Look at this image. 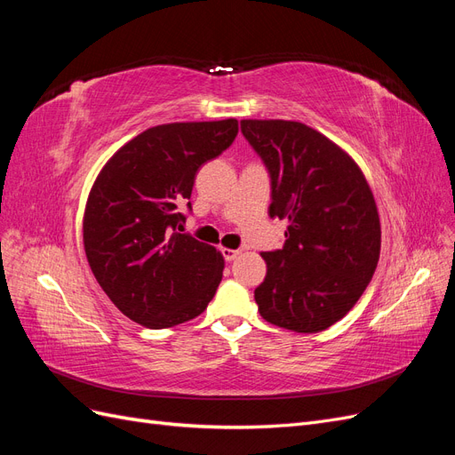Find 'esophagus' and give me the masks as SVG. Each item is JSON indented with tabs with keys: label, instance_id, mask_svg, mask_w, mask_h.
<instances>
[{
	"label": "esophagus",
	"instance_id": "obj_1",
	"mask_svg": "<svg viewBox=\"0 0 455 455\" xmlns=\"http://www.w3.org/2000/svg\"><path fill=\"white\" fill-rule=\"evenodd\" d=\"M241 254V251H233V249H222V256L226 261H233Z\"/></svg>",
	"mask_w": 455,
	"mask_h": 455
}]
</instances>
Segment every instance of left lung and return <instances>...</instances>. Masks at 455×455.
Listing matches in <instances>:
<instances>
[{
    "mask_svg": "<svg viewBox=\"0 0 455 455\" xmlns=\"http://www.w3.org/2000/svg\"><path fill=\"white\" fill-rule=\"evenodd\" d=\"M241 131L267 167L269 216L288 220L283 249L261 254L258 311L275 326L321 332L351 311L376 271L374 196L359 164L304 123L243 119Z\"/></svg>",
    "mask_w": 455,
    "mask_h": 455,
    "instance_id": "1",
    "label": "left lung"
}]
</instances>
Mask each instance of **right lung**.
Wrapping results in <instances>:
<instances>
[{"mask_svg": "<svg viewBox=\"0 0 455 455\" xmlns=\"http://www.w3.org/2000/svg\"><path fill=\"white\" fill-rule=\"evenodd\" d=\"M237 119L169 123L134 136L91 188L84 244L92 275L114 306L146 328H169L201 315L222 281L214 246L178 233L191 211L201 164L222 154Z\"/></svg>", "mask_w": 455, "mask_h": 455, "instance_id": "obj_1", "label": "right lung"}]
</instances>
